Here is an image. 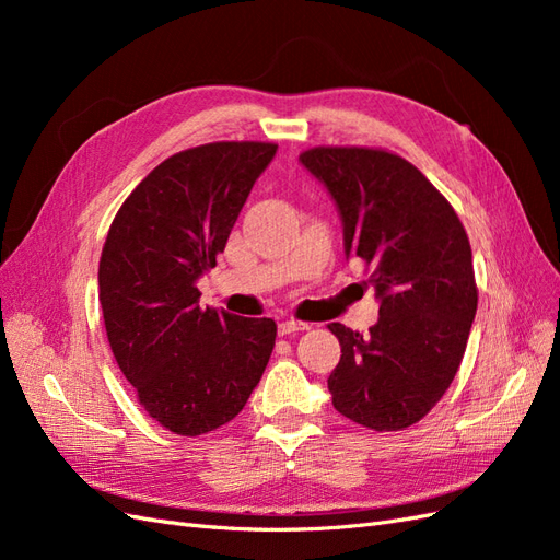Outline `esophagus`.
Returning <instances> with one entry per match:
<instances>
[{"label": "esophagus", "mask_w": 560, "mask_h": 560, "mask_svg": "<svg viewBox=\"0 0 560 560\" xmlns=\"http://www.w3.org/2000/svg\"><path fill=\"white\" fill-rule=\"evenodd\" d=\"M311 329L308 322H299V319H282L278 325V334L287 336V334H296V331H306Z\"/></svg>", "instance_id": "1"}]
</instances>
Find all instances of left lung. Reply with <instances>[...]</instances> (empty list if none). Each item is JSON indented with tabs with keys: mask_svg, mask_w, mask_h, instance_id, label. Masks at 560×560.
<instances>
[{
	"mask_svg": "<svg viewBox=\"0 0 560 560\" xmlns=\"http://www.w3.org/2000/svg\"><path fill=\"white\" fill-rule=\"evenodd\" d=\"M299 161L331 196L346 259L364 261L381 303L366 336L329 325L341 343L327 378L334 409L376 432L409 428L444 397L477 315L467 233L451 202L397 154L315 147Z\"/></svg>",
	"mask_w": 560,
	"mask_h": 560,
	"instance_id": "obj_1",
	"label": "left lung"
}]
</instances>
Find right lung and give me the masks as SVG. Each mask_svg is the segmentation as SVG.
<instances>
[{
    "label": "right lung",
    "mask_w": 560,
    "mask_h": 560,
    "mask_svg": "<svg viewBox=\"0 0 560 560\" xmlns=\"http://www.w3.org/2000/svg\"><path fill=\"white\" fill-rule=\"evenodd\" d=\"M278 144L212 142L156 165L109 226L97 284L118 369L165 430L198 436L243 411L276 346L270 317L198 306Z\"/></svg>",
    "instance_id": "1"
}]
</instances>
